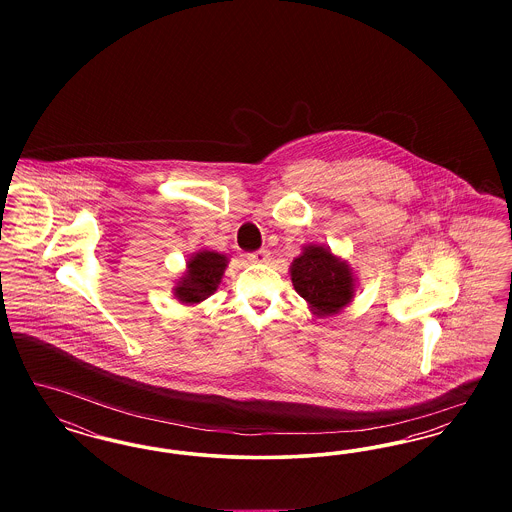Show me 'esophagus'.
Here are the masks:
<instances>
[{
    "mask_svg": "<svg viewBox=\"0 0 512 512\" xmlns=\"http://www.w3.org/2000/svg\"><path fill=\"white\" fill-rule=\"evenodd\" d=\"M268 257H270L268 249H259V251H253V253L247 255V259H249L251 263H267Z\"/></svg>",
    "mask_w": 512,
    "mask_h": 512,
    "instance_id": "1",
    "label": "esophagus"
}]
</instances>
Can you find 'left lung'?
I'll use <instances>...</instances> for the list:
<instances>
[{"instance_id": "8db88e82", "label": "left lung", "mask_w": 512, "mask_h": 512, "mask_svg": "<svg viewBox=\"0 0 512 512\" xmlns=\"http://www.w3.org/2000/svg\"><path fill=\"white\" fill-rule=\"evenodd\" d=\"M293 288L317 317L340 313L355 295V274L324 245H305L290 267Z\"/></svg>"}]
</instances>
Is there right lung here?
<instances>
[{
	"label": "right lung",
	"instance_id": "right-lung-1",
	"mask_svg": "<svg viewBox=\"0 0 512 512\" xmlns=\"http://www.w3.org/2000/svg\"><path fill=\"white\" fill-rule=\"evenodd\" d=\"M226 265L228 257L222 253L209 249L197 251L186 265L188 270L174 286V297L186 305L201 303L203 299L217 292Z\"/></svg>",
	"mask_w": 512,
	"mask_h": 512
}]
</instances>
